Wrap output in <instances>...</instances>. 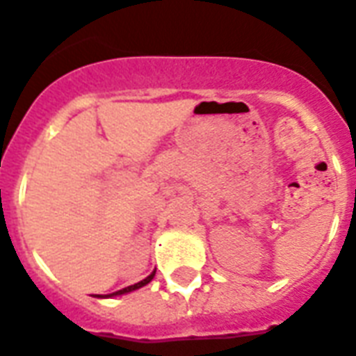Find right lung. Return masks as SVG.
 I'll return each mask as SVG.
<instances>
[{
	"label": "right lung",
	"instance_id": "obj_1",
	"mask_svg": "<svg viewBox=\"0 0 356 356\" xmlns=\"http://www.w3.org/2000/svg\"><path fill=\"white\" fill-rule=\"evenodd\" d=\"M153 276H155V270H153V273L149 274L148 278H144L143 282L135 283V285H129V287L120 289V291H115V293H111V294H97V298H115V296H122V294L133 293V291H137V289L144 287V285H148V283L152 282V280H153Z\"/></svg>",
	"mask_w": 356,
	"mask_h": 356
}]
</instances>
